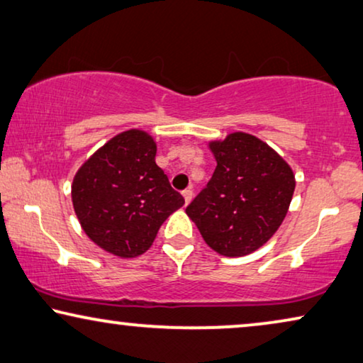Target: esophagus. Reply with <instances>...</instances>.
<instances>
[{"instance_id": "34e87169", "label": "esophagus", "mask_w": 363, "mask_h": 363, "mask_svg": "<svg viewBox=\"0 0 363 363\" xmlns=\"http://www.w3.org/2000/svg\"><path fill=\"white\" fill-rule=\"evenodd\" d=\"M182 194H183V198H185V204H188L191 201V198H193V191L190 190V188H188V190H183L182 191Z\"/></svg>"}]
</instances>
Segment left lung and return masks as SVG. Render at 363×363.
Returning <instances> with one entry per match:
<instances>
[{
	"mask_svg": "<svg viewBox=\"0 0 363 363\" xmlns=\"http://www.w3.org/2000/svg\"><path fill=\"white\" fill-rule=\"evenodd\" d=\"M208 147L216 170L186 214L219 255H249L281 225L295 193V173L269 144L242 130L209 140Z\"/></svg>",
	"mask_w": 363,
	"mask_h": 363,
	"instance_id": "left-lung-1",
	"label": "left lung"
}]
</instances>
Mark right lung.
<instances>
[{
  "label": "right lung",
  "instance_id": "1",
  "mask_svg": "<svg viewBox=\"0 0 363 363\" xmlns=\"http://www.w3.org/2000/svg\"><path fill=\"white\" fill-rule=\"evenodd\" d=\"M155 154L149 133L129 129L99 147L73 177L72 203L83 233L119 259L149 250L164 220L185 204Z\"/></svg>",
  "mask_w": 363,
  "mask_h": 363
}]
</instances>
